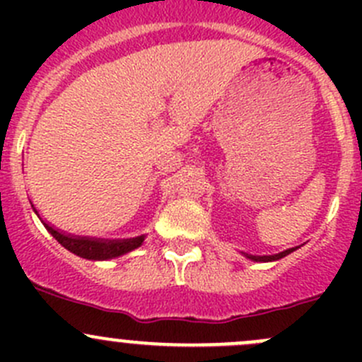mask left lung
Returning a JSON list of instances; mask_svg holds the SVG:
<instances>
[{
    "mask_svg": "<svg viewBox=\"0 0 362 362\" xmlns=\"http://www.w3.org/2000/svg\"><path fill=\"white\" fill-rule=\"evenodd\" d=\"M298 247H294V249H287L284 252H279V254H273V255H252V254H245V252H242L243 255H245L247 259H250V261H255V262H269V261H279V259L286 257V255H289L291 252H294Z\"/></svg>",
    "mask_w": 362,
    "mask_h": 362,
    "instance_id": "1",
    "label": "left lung"
}]
</instances>
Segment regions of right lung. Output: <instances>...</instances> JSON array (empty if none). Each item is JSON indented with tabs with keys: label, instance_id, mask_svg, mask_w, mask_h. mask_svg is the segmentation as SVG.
<instances>
[{
	"label": "right lung",
	"instance_id": "right-lung-1",
	"mask_svg": "<svg viewBox=\"0 0 362 362\" xmlns=\"http://www.w3.org/2000/svg\"><path fill=\"white\" fill-rule=\"evenodd\" d=\"M33 210L38 215L42 224L45 226L47 231L64 247V249L71 252V254L78 255V257L89 259V261H108V259L120 257V255L127 254V252L141 247L145 242V235L134 236V238H124V240H108V238H90V236H76L69 235V233L61 231V229L54 228L47 221H43L42 215L31 203Z\"/></svg>",
	"mask_w": 362,
	"mask_h": 362
}]
</instances>
